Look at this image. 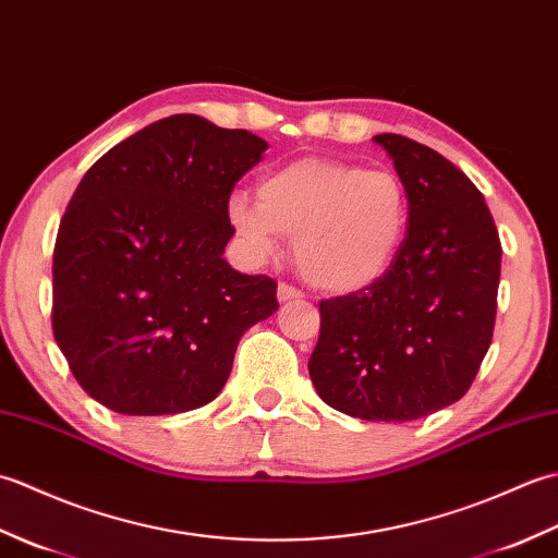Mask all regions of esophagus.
Here are the masks:
<instances>
[{"instance_id": "1", "label": "esophagus", "mask_w": 558, "mask_h": 558, "mask_svg": "<svg viewBox=\"0 0 558 558\" xmlns=\"http://www.w3.org/2000/svg\"><path fill=\"white\" fill-rule=\"evenodd\" d=\"M304 298V292L300 288L290 286V282H280L278 286V300L280 302H298Z\"/></svg>"}]
</instances>
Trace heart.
I'll return each instance as SVG.
<instances>
[{
    "label": "heart",
    "mask_w": 558,
    "mask_h": 558,
    "mask_svg": "<svg viewBox=\"0 0 558 558\" xmlns=\"http://www.w3.org/2000/svg\"><path fill=\"white\" fill-rule=\"evenodd\" d=\"M228 218L256 256L294 240V260L314 288H369L393 264L410 225L405 186L388 170L302 158L258 182L256 204L232 196Z\"/></svg>",
    "instance_id": "1"
}]
</instances>
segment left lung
<instances>
[{
    "mask_svg": "<svg viewBox=\"0 0 558 558\" xmlns=\"http://www.w3.org/2000/svg\"><path fill=\"white\" fill-rule=\"evenodd\" d=\"M410 198L405 242L369 288L318 302L310 376L326 405L410 422L453 405L492 345L501 240L480 189L441 153L374 136Z\"/></svg>",
    "mask_w": 558,
    "mask_h": 558,
    "instance_id": "obj_1",
    "label": "left lung"
}]
</instances>
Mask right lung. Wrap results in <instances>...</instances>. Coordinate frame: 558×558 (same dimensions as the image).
<instances>
[{
    "label": "right lung",
    "instance_id": "1",
    "mask_svg": "<svg viewBox=\"0 0 558 558\" xmlns=\"http://www.w3.org/2000/svg\"><path fill=\"white\" fill-rule=\"evenodd\" d=\"M264 138L196 114L153 122L83 174L52 256V333L90 398L177 414L216 398L278 282L222 258L234 184Z\"/></svg>",
    "mask_w": 558,
    "mask_h": 558
}]
</instances>
